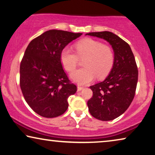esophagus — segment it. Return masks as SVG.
Masks as SVG:
<instances>
[{"instance_id":"34e87169","label":"esophagus","mask_w":155,"mask_h":155,"mask_svg":"<svg viewBox=\"0 0 155 155\" xmlns=\"http://www.w3.org/2000/svg\"><path fill=\"white\" fill-rule=\"evenodd\" d=\"M83 89V87H81V86H78L77 87V91L78 92H80V91H81Z\"/></svg>"}]
</instances>
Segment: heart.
Here are the masks:
<instances>
[{"label": "heart", "mask_w": 155, "mask_h": 155, "mask_svg": "<svg viewBox=\"0 0 155 155\" xmlns=\"http://www.w3.org/2000/svg\"><path fill=\"white\" fill-rule=\"evenodd\" d=\"M76 54L68 48L61 51L60 60L66 70L72 72L77 67L78 58H83L84 68L78 69L70 74L71 79L79 85H86L92 81L96 76L103 78L108 74L114 62V55L110 47L99 41L85 38L74 45Z\"/></svg>", "instance_id": "heart-1"}]
</instances>
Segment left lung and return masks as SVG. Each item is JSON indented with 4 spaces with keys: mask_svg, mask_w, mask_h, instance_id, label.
<instances>
[{
    "mask_svg": "<svg viewBox=\"0 0 155 155\" xmlns=\"http://www.w3.org/2000/svg\"><path fill=\"white\" fill-rule=\"evenodd\" d=\"M85 35L107 41L114 53L113 67L104 81L90 86L93 96L87 101L90 113L101 121H111L126 112L133 100L138 81V70L130 47L110 31Z\"/></svg>",
    "mask_w": 155,
    "mask_h": 155,
    "instance_id": "8db88e82",
    "label": "left lung"
}]
</instances>
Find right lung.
I'll list each match as a JSON object with an SVG mask.
<instances>
[{"instance_id":"obj_1","label":"right lung","mask_w":155,"mask_h":155,"mask_svg":"<svg viewBox=\"0 0 155 155\" xmlns=\"http://www.w3.org/2000/svg\"><path fill=\"white\" fill-rule=\"evenodd\" d=\"M81 33L50 29L31 41L20 65V86L29 107L41 117L54 118L68 107V99L77 87L69 80L61 51Z\"/></svg>"}]
</instances>
